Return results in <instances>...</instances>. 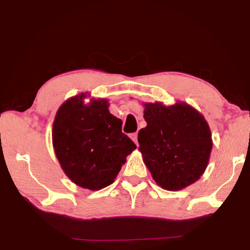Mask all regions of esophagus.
Instances as JSON below:
<instances>
[{
	"mask_svg": "<svg viewBox=\"0 0 250 250\" xmlns=\"http://www.w3.org/2000/svg\"><path fill=\"white\" fill-rule=\"evenodd\" d=\"M131 139L134 141L135 145H138V133H133V134H131Z\"/></svg>",
	"mask_w": 250,
	"mask_h": 250,
	"instance_id": "34e87169",
	"label": "esophagus"
}]
</instances>
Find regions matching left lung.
Here are the masks:
<instances>
[{"label":"left lung","instance_id":"1","mask_svg":"<svg viewBox=\"0 0 250 250\" xmlns=\"http://www.w3.org/2000/svg\"><path fill=\"white\" fill-rule=\"evenodd\" d=\"M143 105L146 126L139 132V150L152 179L168 191L189 187L200 179L209 162L213 148L209 125L186 102Z\"/></svg>","mask_w":250,"mask_h":250}]
</instances>
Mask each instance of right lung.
Instances as JSON below:
<instances>
[{
  "label": "right lung",
  "instance_id": "1",
  "mask_svg": "<svg viewBox=\"0 0 250 250\" xmlns=\"http://www.w3.org/2000/svg\"><path fill=\"white\" fill-rule=\"evenodd\" d=\"M85 98L81 93L60 105L52 143L64 174L78 187L97 191L114 183L136 146L122 132L123 123L110 114L107 99L84 104Z\"/></svg>",
  "mask_w": 250,
  "mask_h": 250
}]
</instances>
